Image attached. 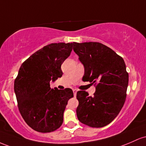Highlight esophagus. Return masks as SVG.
I'll use <instances>...</instances> for the list:
<instances>
[{"label":"esophagus","mask_w":146,"mask_h":146,"mask_svg":"<svg viewBox=\"0 0 146 146\" xmlns=\"http://www.w3.org/2000/svg\"><path fill=\"white\" fill-rule=\"evenodd\" d=\"M76 92H77V90L76 89H74L73 90V93H74V96H76Z\"/></svg>","instance_id":"34e87169"}]
</instances>
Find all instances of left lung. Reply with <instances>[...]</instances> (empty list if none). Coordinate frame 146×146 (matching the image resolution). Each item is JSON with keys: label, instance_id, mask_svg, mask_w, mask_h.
Returning a JSON list of instances; mask_svg holds the SVG:
<instances>
[{"label": "left lung", "instance_id": "1", "mask_svg": "<svg viewBox=\"0 0 146 146\" xmlns=\"http://www.w3.org/2000/svg\"><path fill=\"white\" fill-rule=\"evenodd\" d=\"M73 50L84 66L83 80L97 83L93 96L77 92L78 119L90 127H104L117 117L125 103L129 78L125 62L100 42H74Z\"/></svg>", "mask_w": 146, "mask_h": 146}]
</instances>
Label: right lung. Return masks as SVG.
<instances>
[{
  "label": "right lung",
  "instance_id": "add662e5",
  "mask_svg": "<svg viewBox=\"0 0 146 146\" xmlns=\"http://www.w3.org/2000/svg\"><path fill=\"white\" fill-rule=\"evenodd\" d=\"M73 45L74 42L47 45L30 56L19 69L14 81L19 110L26 123L37 132H53L63 123L73 92L70 88L52 89L50 83L62 76L60 67Z\"/></svg>",
  "mask_w": 146,
  "mask_h": 146
}]
</instances>
